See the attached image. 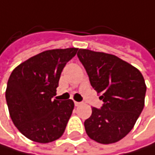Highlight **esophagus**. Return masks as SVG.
Instances as JSON below:
<instances>
[{
    "mask_svg": "<svg viewBox=\"0 0 155 155\" xmlns=\"http://www.w3.org/2000/svg\"><path fill=\"white\" fill-rule=\"evenodd\" d=\"M81 104V103H79V102H75V105L76 106H79Z\"/></svg>",
    "mask_w": 155,
    "mask_h": 155,
    "instance_id": "1",
    "label": "esophagus"
}]
</instances>
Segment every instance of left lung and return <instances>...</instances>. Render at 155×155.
<instances>
[{
    "label": "left lung",
    "mask_w": 155,
    "mask_h": 155,
    "mask_svg": "<svg viewBox=\"0 0 155 155\" xmlns=\"http://www.w3.org/2000/svg\"><path fill=\"white\" fill-rule=\"evenodd\" d=\"M78 57L104 102L101 108H91L84 122L86 132L99 143L117 142L133 128L144 107V78L136 67L113 54L79 49Z\"/></svg>",
    "instance_id": "left-lung-1"
}]
</instances>
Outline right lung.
I'll return each instance as SVG.
<instances>
[{"label": "right lung", "instance_id": "add662e5", "mask_svg": "<svg viewBox=\"0 0 155 155\" xmlns=\"http://www.w3.org/2000/svg\"><path fill=\"white\" fill-rule=\"evenodd\" d=\"M77 48L42 51L14 69L5 92L10 117L28 139L48 143L59 139L70 118L72 100H53L61 73Z\"/></svg>", "mask_w": 155, "mask_h": 155}]
</instances>
